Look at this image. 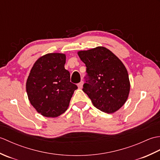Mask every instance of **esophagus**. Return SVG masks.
I'll list each match as a JSON object with an SVG mask.
<instances>
[{"label": "esophagus", "mask_w": 160, "mask_h": 160, "mask_svg": "<svg viewBox=\"0 0 160 160\" xmlns=\"http://www.w3.org/2000/svg\"><path fill=\"white\" fill-rule=\"evenodd\" d=\"M83 84H84V82L83 81H81V82L78 84V89H82V86H83Z\"/></svg>", "instance_id": "obj_1"}]
</instances>
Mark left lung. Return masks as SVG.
Segmentation results:
<instances>
[{
    "mask_svg": "<svg viewBox=\"0 0 160 160\" xmlns=\"http://www.w3.org/2000/svg\"><path fill=\"white\" fill-rule=\"evenodd\" d=\"M85 64L87 83L82 91L95 107L107 113H113L127 102L130 92V80L123 62L104 47L78 52Z\"/></svg>",
    "mask_w": 160,
    "mask_h": 160,
    "instance_id": "1",
    "label": "left lung"
}]
</instances>
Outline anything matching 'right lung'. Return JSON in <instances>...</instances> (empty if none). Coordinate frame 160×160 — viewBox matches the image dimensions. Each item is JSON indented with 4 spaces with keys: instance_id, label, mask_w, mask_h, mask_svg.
<instances>
[{
    "instance_id": "add662e5",
    "label": "right lung",
    "mask_w": 160,
    "mask_h": 160,
    "mask_svg": "<svg viewBox=\"0 0 160 160\" xmlns=\"http://www.w3.org/2000/svg\"><path fill=\"white\" fill-rule=\"evenodd\" d=\"M66 55L50 53L37 60L26 82L30 103L36 111L47 118H56L69 106L78 87L70 82V73L64 69Z\"/></svg>"
}]
</instances>
